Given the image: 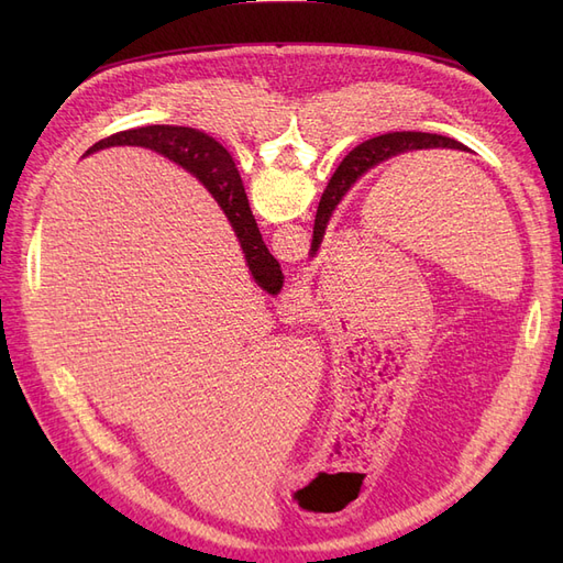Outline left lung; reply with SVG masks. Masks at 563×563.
I'll return each instance as SVG.
<instances>
[{
	"label": "left lung",
	"instance_id": "obj_1",
	"mask_svg": "<svg viewBox=\"0 0 563 563\" xmlns=\"http://www.w3.org/2000/svg\"><path fill=\"white\" fill-rule=\"evenodd\" d=\"M434 147H446V150H467L463 143L439 133H420V131H397L378 135V139H371L362 145H356L350 155L338 166L327 190L321 195L317 218H314V234H312V249L314 255L323 242V234H327V225L338 209V203L350 192V187L360 180L373 166H378L391 157L408 155V152L416 150H434Z\"/></svg>",
	"mask_w": 563,
	"mask_h": 563
}]
</instances>
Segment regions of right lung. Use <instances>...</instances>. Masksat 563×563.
I'll use <instances>...</instances> for the list:
<instances>
[{
  "mask_svg": "<svg viewBox=\"0 0 563 563\" xmlns=\"http://www.w3.org/2000/svg\"><path fill=\"white\" fill-rule=\"evenodd\" d=\"M119 145L147 147L152 152H157V155H164L172 162H176L178 166L185 168V172H190L207 185L209 192L218 201V207L228 216L236 240H240L253 282L267 288V284L275 279V275L279 272V263L275 261V255L267 251L263 242L258 223H255L249 207L242 176L234 168L230 152L223 145L203 131H197L190 126L155 124V126L117 131L108 135V139L91 145L87 150V155H93V152L106 150V147H119Z\"/></svg>",
  "mask_w": 563,
  "mask_h": 563,
  "instance_id": "1",
  "label": "right lung"
}]
</instances>
